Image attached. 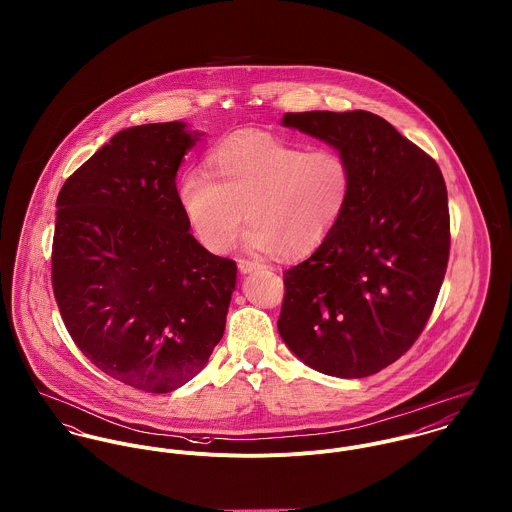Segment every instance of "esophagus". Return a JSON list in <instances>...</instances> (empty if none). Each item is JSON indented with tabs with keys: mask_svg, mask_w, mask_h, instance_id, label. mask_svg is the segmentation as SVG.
Wrapping results in <instances>:
<instances>
[{
	"mask_svg": "<svg viewBox=\"0 0 512 512\" xmlns=\"http://www.w3.org/2000/svg\"><path fill=\"white\" fill-rule=\"evenodd\" d=\"M256 268H260L258 262H252V260H246V258H240V260H238V270H240L242 274H248V272H252V270H256Z\"/></svg>",
	"mask_w": 512,
	"mask_h": 512,
	"instance_id": "1",
	"label": "esophagus"
}]
</instances>
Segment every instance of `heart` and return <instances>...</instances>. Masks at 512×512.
Segmentation results:
<instances>
[{
    "label": "heart",
    "instance_id": "obj_1",
    "mask_svg": "<svg viewBox=\"0 0 512 512\" xmlns=\"http://www.w3.org/2000/svg\"><path fill=\"white\" fill-rule=\"evenodd\" d=\"M207 165L209 173L181 177L177 197L197 240L215 254L234 244L244 217L250 248L305 256L337 228L355 189L353 163L341 149L307 151L260 130L226 136Z\"/></svg>",
    "mask_w": 512,
    "mask_h": 512
}]
</instances>
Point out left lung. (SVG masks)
<instances>
[{
    "label": "left lung",
    "mask_w": 512,
    "mask_h": 512,
    "mask_svg": "<svg viewBox=\"0 0 512 512\" xmlns=\"http://www.w3.org/2000/svg\"><path fill=\"white\" fill-rule=\"evenodd\" d=\"M282 124L341 149L355 189L329 238L284 272L278 331L305 365L365 378L398 361L434 311L451 240L445 181L372 112H288Z\"/></svg>",
    "instance_id": "8db88e82"
}]
</instances>
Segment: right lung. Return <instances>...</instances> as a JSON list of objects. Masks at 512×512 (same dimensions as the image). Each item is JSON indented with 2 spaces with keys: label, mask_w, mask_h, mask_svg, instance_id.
<instances>
[{
  "label": "right lung",
  "mask_w": 512,
  "mask_h": 512,
  "mask_svg": "<svg viewBox=\"0 0 512 512\" xmlns=\"http://www.w3.org/2000/svg\"><path fill=\"white\" fill-rule=\"evenodd\" d=\"M199 136L183 122L126 128L57 197L51 276L67 331L96 368L153 394L207 365L236 286V262L195 240L177 197Z\"/></svg>",
  "instance_id": "obj_1"
}]
</instances>
